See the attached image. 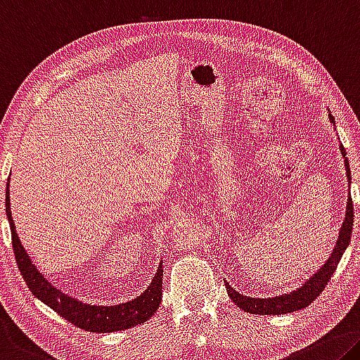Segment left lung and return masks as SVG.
I'll return each mask as SVG.
<instances>
[{"label": "left lung", "mask_w": 360, "mask_h": 360, "mask_svg": "<svg viewBox=\"0 0 360 360\" xmlns=\"http://www.w3.org/2000/svg\"><path fill=\"white\" fill-rule=\"evenodd\" d=\"M330 122L335 123V118L332 113H328ZM341 153L345 155V162H346V169H347V178L351 181V171H349V162L346 158V150L345 147L341 146ZM352 222H354V207H352V198L349 195L347 198V211H346V218L343 226H341L340 231V237L338 242H336V247L333 250V253L327 262L319 269L314 276L307 281L303 287L296 290V292H292L288 295H282V296H276V298H250V296H243L238 292H236L229 283H226V290L229 298L236 303L238 307H242L245 312L250 314H259V316H278V314H288V312H295L300 309H304V307L309 306L314 300L321 295L327 283L330 281V277L333 276V272L336 271V266L343 256L345 250L347 248V245L351 242V233H352Z\"/></svg>", "instance_id": "8db88e82"}]
</instances>
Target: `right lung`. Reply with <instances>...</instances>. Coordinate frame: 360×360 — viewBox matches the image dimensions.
<instances>
[{"instance_id": "obj_1", "label": "right lung", "mask_w": 360, "mask_h": 360, "mask_svg": "<svg viewBox=\"0 0 360 360\" xmlns=\"http://www.w3.org/2000/svg\"><path fill=\"white\" fill-rule=\"evenodd\" d=\"M6 214H8L11 226V237H13L14 256L19 266V271L27 282L30 292L41 300L44 304H48L51 309L56 311L70 323L79 327L86 332L93 333H110L118 330H127L141 325L157 312L160 303H162V283H163V269L160 262L158 271L153 277L152 283L141 296H136L134 300L128 303L115 304V306H89L83 304L72 296H67L60 290L54 288L41 274L37 271L35 264H32V259L28 258L27 252L22 247V243L17 237L15 226L11 214L9 203V182L6 187Z\"/></svg>"}]
</instances>
